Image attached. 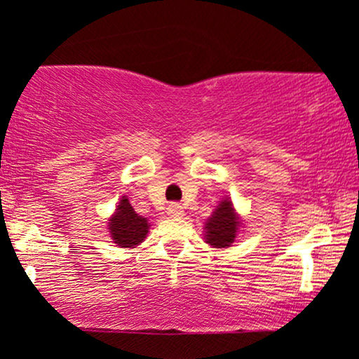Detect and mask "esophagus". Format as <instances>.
<instances>
[{"label":"esophagus","mask_w":359,"mask_h":359,"mask_svg":"<svg viewBox=\"0 0 359 359\" xmlns=\"http://www.w3.org/2000/svg\"><path fill=\"white\" fill-rule=\"evenodd\" d=\"M167 215L170 216V218H179V216L184 215V208L180 206L179 203H170L167 206Z\"/></svg>","instance_id":"1"}]
</instances>
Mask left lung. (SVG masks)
<instances>
[{
    "instance_id": "obj_1",
    "label": "left lung",
    "mask_w": 359,
    "mask_h": 359,
    "mask_svg": "<svg viewBox=\"0 0 359 359\" xmlns=\"http://www.w3.org/2000/svg\"><path fill=\"white\" fill-rule=\"evenodd\" d=\"M240 226V219L233 210V204L224 199L212 216L206 223V242L216 249L230 247L237 237V230Z\"/></svg>"
}]
</instances>
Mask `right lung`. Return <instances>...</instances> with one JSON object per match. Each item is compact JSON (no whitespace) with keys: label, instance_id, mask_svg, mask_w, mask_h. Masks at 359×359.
I'll use <instances>...</instances> for the list:
<instances>
[{"label":"right lung","instance_id":"right-lung-1","mask_svg":"<svg viewBox=\"0 0 359 359\" xmlns=\"http://www.w3.org/2000/svg\"><path fill=\"white\" fill-rule=\"evenodd\" d=\"M148 219L140 216L133 210L131 203L122 198L119 206H117L116 215L110 218L109 230L112 235L114 243L119 247H135L141 243L148 233Z\"/></svg>","mask_w":359,"mask_h":359}]
</instances>
